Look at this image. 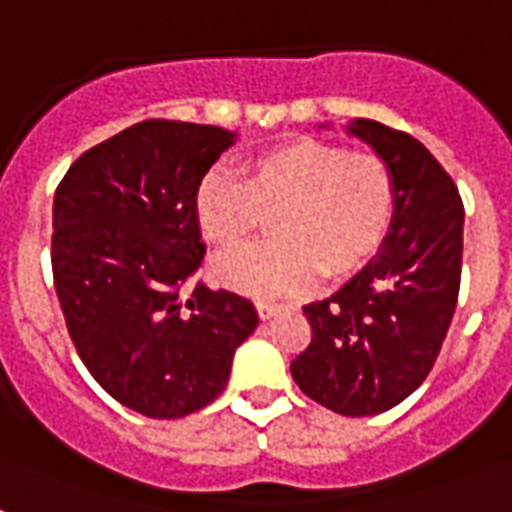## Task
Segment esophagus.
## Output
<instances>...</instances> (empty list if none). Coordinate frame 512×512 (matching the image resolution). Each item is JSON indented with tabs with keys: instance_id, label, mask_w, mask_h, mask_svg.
I'll use <instances>...</instances> for the list:
<instances>
[{
	"instance_id": "1",
	"label": "esophagus",
	"mask_w": 512,
	"mask_h": 512,
	"mask_svg": "<svg viewBox=\"0 0 512 512\" xmlns=\"http://www.w3.org/2000/svg\"><path fill=\"white\" fill-rule=\"evenodd\" d=\"M257 313H260V319H273L276 313H281L284 305L281 303H273V300H257Z\"/></svg>"
}]
</instances>
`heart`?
Returning a JSON list of instances; mask_svg holds the SVG:
<instances>
[{
  "label": "heart",
  "instance_id": "b5f03b06",
  "mask_svg": "<svg viewBox=\"0 0 512 512\" xmlns=\"http://www.w3.org/2000/svg\"><path fill=\"white\" fill-rule=\"evenodd\" d=\"M241 175L215 170L193 193L201 236L233 252L271 217L276 241L217 260L215 276L249 295H295L321 271L348 276L372 260L396 217V180L372 151L295 138L260 151Z\"/></svg>",
  "mask_w": 512,
  "mask_h": 512
}]
</instances>
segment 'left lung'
<instances>
[{
    "label": "left lung",
    "instance_id": "obj_1",
    "mask_svg": "<svg viewBox=\"0 0 512 512\" xmlns=\"http://www.w3.org/2000/svg\"><path fill=\"white\" fill-rule=\"evenodd\" d=\"M348 132L388 162L396 217L364 271L305 305L311 345L289 369L316 404L366 417L412 396L436 364L460 295L465 207L417 138L372 119H356Z\"/></svg>",
    "mask_w": 512,
    "mask_h": 512
}]
</instances>
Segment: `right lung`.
I'll use <instances>...</instances> for the list:
<instances>
[{"mask_svg": "<svg viewBox=\"0 0 512 512\" xmlns=\"http://www.w3.org/2000/svg\"><path fill=\"white\" fill-rule=\"evenodd\" d=\"M233 132L148 119L84 151L52 201V279L68 335L108 396L154 420L212 404L255 305L188 284L207 247L193 193Z\"/></svg>", "mask_w": 512, "mask_h": 512, "instance_id": "add662e5", "label": "right lung"}]
</instances>
